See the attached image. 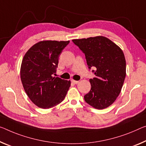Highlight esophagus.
Returning a JSON list of instances; mask_svg holds the SVG:
<instances>
[{"instance_id":"1","label":"esophagus","mask_w":146,"mask_h":146,"mask_svg":"<svg viewBox=\"0 0 146 146\" xmlns=\"http://www.w3.org/2000/svg\"><path fill=\"white\" fill-rule=\"evenodd\" d=\"M72 82L74 83V84H78V83H79V81H76V80H72Z\"/></svg>"}]
</instances>
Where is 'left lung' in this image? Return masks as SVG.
<instances>
[{
    "mask_svg": "<svg viewBox=\"0 0 146 146\" xmlns=\"http://www.w3.org/2000/svg\"><path fill=\"white\" fill-rule=\"evenodd\" d=\"M85 53L89 68H95V78L90 79V91L84 96L87 104L98 110L109 107L121 91L126 76V60L117 44L102 36L74 39Z\"/></svg>",
    "mask_w": 146,
    "mask_h": 146,
    "instance_id": "left-lung-1",
    "label": "left lung"
}]
</instances>
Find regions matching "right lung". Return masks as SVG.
Instances as JSON below:
<instances>
[{
    "label": "right lung",
    "instance_id": "add662e5",
    "mask_svg": "<svg viewBox=\"0 0 146 146\" xmlns=\"http://www.w3.org/2000/svg\"><path fill=\"white\" fill-rule=\"evenodd\" d=\"M70 41L43 40L27 51L22 60L20 76L25 91L31 101L43 109L60 104L71 82L53 76L59 57Z\"/></svg>",
    "mask_w": 146,
    "mask_h": 146
}]
</instances>
